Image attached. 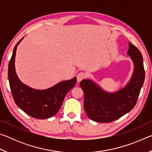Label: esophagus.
Returning <instances> with one entry per match:
<instances>
[{
    "label": "esophagus",
    "mask_w": 152,
    "mask_h": 152,
    "mask_svg": "<svg viewBox=\"0 0 152 152\" xmlns=\"http://www.w3.org/2000/svg\"><path fill=\"white\" fill-rule=\"evenodd\" d=\"M86 77V74L84 72H79L77 74V80L78 82H80L82 80H83Z\"/></svg>",
    "instance_id": "esophagus-1"
}]
</instances>
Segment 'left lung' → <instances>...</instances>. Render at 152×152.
Wrapping results in <instances>:
<instances>
[{
  "label": "left lung",
  "mask_w": 152,
  "mask_h": 152,
  "mask_svg": "<svg viewBox=\"0 0 152 152\" xmlns=\"http://www.w3.org/2000/svg\"><path fill=\"white\" fill-rule=\"evenodd\" d=\"M127 54L134 64V71L127 86L119 91L105 92L88 79L82 80L80 83L84 94V110L87 116L94 121H114L132 110L137 103L145 80L143 57L140 51L130 42Z\"/></svg>",
  "instance_id": "1"
}]
</instances>
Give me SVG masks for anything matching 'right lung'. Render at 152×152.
Returning <instances> with one entry per match:
<instances>
[{
    "mask_svg": "<svg viewBox=\"0 0 152 152\" xmlns=\"http://www.w3.org/2000/svg\"><path fill=\"white\" fill-rule=\"evenodd\" d=\"M23 39L15 46L9 64L8 76L12 96L17 106L29 116L48 119L60 110L66 94L75 86L76 78L59 82L45 90H35L22 83L15 72V60L17 48Z\"/></svg>",
    "mask_w": 152,
    "mask_h": 152,
    "instance_id": "add662e5",
    "label": "right lung"
}]
</instances>
